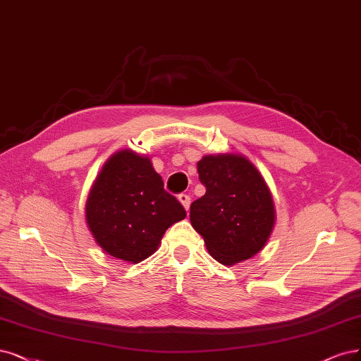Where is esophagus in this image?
<instances>
[{"instance_id": "1", "label": "esophagus", "mask_w": 361, "mask_h": 361, "mask_svg": "<svg viewBox=\"0 0 361 361\" xmlns=\"http://www.w3.org/2000/svg\"><path fill=\"white\" fill-rule=\"evenodd\" d=\"M179 202H180V204L185 207V210H188V209H190V204H191V198H190V195L180 194V195H179Z\"/></svg>"}]
</instances>
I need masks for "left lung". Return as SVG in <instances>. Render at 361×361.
I'll list each match as a JSON object with an SVG mask.
<instances>
[{
    "mask_svg": "<svg viewBox=\"0 0 361 361\" xmlns=\"http://www.w3.org/2000/svg\"><path fill=\"white\" fill-rule=\"evenodd\" d=\"M206 194L190 209L194 230L224 266L250 259L266 246L276 210L259 170L245 155H204L197 163Z\"/></svg>",
    "mask_w": 361,
    "mask_h": 361,
    "instance_id": "left-lung-1",
    "label": "left lung"
}]
</instances>
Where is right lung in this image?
Returning a JSON list of instances; mask_svg holds the SVG:
<instances>
[{
	"label": "right lung",
	"instance_id": "1",
	"mask_svg": "<svg viewBox=\"0 0 361 361\" xmlns=\"http://www.w3.org/2000/svg\"><path fill=\"white\" fill-rule=\"evenodd\" d=\"M185 216L151 158L133 149H122L106 161L85 204L86 226L97 245L133 264L151 257L166 230Z\"/></svg>",
	"mask_w": 361,
	"mask_h": 361
}]
</instances>
